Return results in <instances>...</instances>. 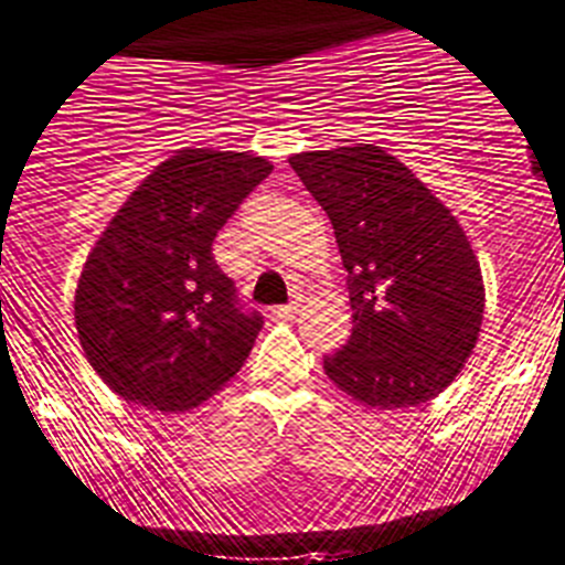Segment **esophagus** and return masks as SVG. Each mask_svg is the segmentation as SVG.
I'll return each mask as SVG.
<instances>
[{
  "mask_svg": "<svg viewBox=\"0 0 565 565\" xmlns=\"http://www.w3.org/2000/svg\"><path fill=\"white\" fill-rule=\"evenodd\" d=\"M298 315V303H284V307L273 309V318L278 320H292Z\"/></svg>",
  "mask_w": 565,
  "mask_h": 565,
  "instance_id": "34e87169",
  "label": "esophagus"
}]
</instances>
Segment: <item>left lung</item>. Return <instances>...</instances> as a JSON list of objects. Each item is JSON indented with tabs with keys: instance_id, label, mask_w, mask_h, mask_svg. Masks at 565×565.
<instances>
[{
	"instance_id": "8db88e82",
	"label": "left lung",
	"mask_w": 565,
	"mask_h": 565,
	"mask_svg": "<svg viewBox=\"0 0 565 565\" xmlns=\"http://www.w3.org/2000/svg\"><path fill=\"white\" fill-rule=\"evenodd\" d=\"M334 225L354 331L323 360L354 402L404 409L449 387L477 345L484 284L466 231L382 147L289 158Z\"/></svg>"
}]
</instances>
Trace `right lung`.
<instances>
[{
    "instance_id": "add662e5",
    "label": "right lung",
    "mask_w": 565,
    "mask_h": 565,
    "mask_svg": "<svg viewBox=\"0 0 565 565\" xmlns=\"http://www.w3.org/2000/svg\"><path fill=\"white\" fill-rule=\"evenodd\" d=\"M273 172L262 156L178 150L116 211L83 265L75 326L119 398L186 413L236 376L262 331L214 262V236Z\"/></svg>"
}]
</instances>
